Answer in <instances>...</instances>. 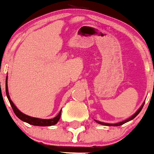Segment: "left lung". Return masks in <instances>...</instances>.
I'll list each match as a JSON object with an SVG mask.
<instances>
[{
    "mask_svg": "<svg viewBox=\"0 0 154 154\" xmlns=\"http://www.w3.org/2000/svg\"><path fill=\"white\" fill-rule=\"evenodd\" d=\"M143 105H144V103L142 104V106L140 107L139 109H138V111H137V112H136V113H135L134 115H132L131 117L128 118V119H126V120L122 121V122H119V123H117V124H107V123H103V122H100V121H97V120H95V119H94V121H95L96 123H98V124H102V125H107V126H119V125H122V124H125V123H127V122H128V121H130V120H132V119H134V118L136 117V116H137V115H138L139 113H140V111H141L142 109H143Z\"/></svg>",
    "mask_w": 154,
    "mask_h": 154,
    "instance_id": "left-lung-1",
    "label": "left lung"
}]
</instances>
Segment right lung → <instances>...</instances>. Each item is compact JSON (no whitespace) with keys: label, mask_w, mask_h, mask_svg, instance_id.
Masks as SVG:
<instances>
[{"label":"right lung","mask_w":154,"mask_h":154,"mask_svg":"<svg viewBox=\"0 0 154 154\" xmlns=\"http://www.w3.org/2000/svg\"><path fill=\"white\" fill-rule=\"evenodd\" d=\"M1 92H2V89H1ZM5 93H6V96L8 98L10 103H11V105L12 107L14 113H15V114L19 118L20 120L26 122V123L31 124V125H35V126H52V125H54V124H57L58 121L60 120V119L61 111L58 114L56 117H54V119H43L30 117V116H28L26 114H23L22 112H20L16 108V105L13 103V102L11 100V98H10L9 92H8V86H7V77H6V79H5Z\"/></svg>","instance_id":"add662e5"}]
</instances>
